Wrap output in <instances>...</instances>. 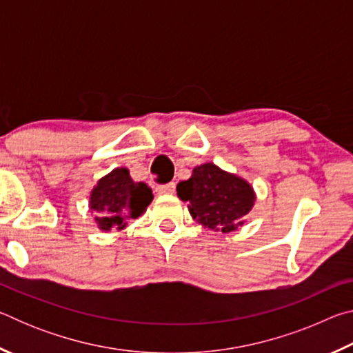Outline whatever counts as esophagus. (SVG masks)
<instances>
[{"label":"esophagus","mask_w":353,"mask_h":353,"mask_svg":"<svg viewBox=\"0 0 353 353\" xmlns=\"http://www.w3.org/2000/svg\"><path fill=\"white\" fill-rule=\"evenodd\" d=\"M174 190H176L174 182L166 183V185H157V188H155L157 194H172V193H174Z\"/></svg>","instance_id":"1"}]
</instances>
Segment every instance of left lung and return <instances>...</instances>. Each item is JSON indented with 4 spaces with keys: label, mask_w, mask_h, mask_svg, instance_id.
<instances>
[{
    "label": "left lung",
    "mask_w": 353,
    "mask_h": 353,
    "mask_svg": "<svg viewBox=\"0 0 353 353\" xmlns=\"http://www.w3.org/2000/svg\"><path fill=\"white\" fill-rule=\"evenodd\" d=\"M177 198L188 202L196 223L214 232H235L252 210L256 194L246 179L212 162L196 166L188 181L177 183Z\"/></svg>",
    "instance_id": "obj_1"
}]
</instances>
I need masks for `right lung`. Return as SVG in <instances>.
<instances>
[{
	"label": "right lung",
	"mask_w": 353,
	"mask_h": 353,
	"mask_svg": "<svg viewBox=\"0 0 353 353\" xmlns=\"http://www.w3.org/2000/svg\"><path fill=\"white\" fill-rule=\"evenodd\" d=\"M154 199L146 183L135 182L124 166L99 179L88 196V208L97 213L94 223L103 232L126 229L130 219L141 216Z\"/></svg>",
	"instance_id": "1"
}]
</instances>
